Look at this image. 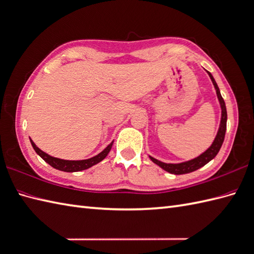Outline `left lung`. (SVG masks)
Segmentation results:
<instances>
[{"mask_svg":"<svg viewBox=\"0 0 254 254\" xmlns=\"http://www.w3.org/2000/svg\"><path fill=\"white\" fill-rule=\"evenodd\" d=\"M207 72L210 76L212 83H213V85L215 87L216 95H217V98H219L221 109H222L221 123H220L219 131H217V134H216V136L213 140V143H212V145L209 147V148L205 150L203 154L198 156L197 158L191 159V160H188V161L182 162V163H164V162L159 161V160H157V159L149 156L150 160L152 162L158 164L159 167L162 168L164 171H167V172H169V173L180 175V174H186V173L193 172V171L200 169L201 167L205 166V164H207L209 161H211L212 159H213L217 155V152L220 151L221 147H222V144L224 141V137H225V132H226V122H227L226 106H225V102H224V99L221 95L220 88H219V86H217L216 82L213 78V75H212L209 71H207Z\"/></svg>","mask_w":254,"mask_h":254,"instance_id":"obj_1","label":"left lung"}]
</instances>
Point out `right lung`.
I'll return each mask as SVG.
<instances>
[{"label": "right lung", "instance_id": "add662e5", "mask_svg": "<svg viewBox=\"0 0 254 254\" xmlns=\"http://www.w3.org/2000/svg\"><path fill=\"white\" fill-rule=\"evenodd\" d=\"M30 141H31V145L33 147V149L35 150V152H37V154L41 158H42L46 163H49L51 167H53L56 170L64 171V172H78V171H83V170H86L93 166H95V164L104 160V159L107 157V155L109 154L111 147H113V144H114V141H111V143L107 147H106V148L102 152H99L98 155L94 156L90 159H85V160H64V159L55 158V157L47 155L46 152L42 151L39 148V147H37V145L33 143V140L31 138H30Z\"/></svg>", "mask_w": 254, "mask_h": 254}]
</instances>
